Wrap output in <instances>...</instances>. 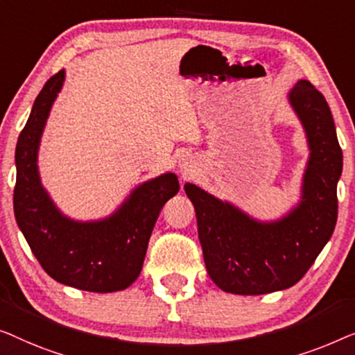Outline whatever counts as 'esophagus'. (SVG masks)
I'll use <instances>...</instances> for the list:
<instances>
[{"label": "esophagus", "mask_w": 355, "mask_h": 355, "mask_svg": "<svg viewBox=\"0 0 355 355\" xmlns=\"http://www.w3.org/2000/svg\"><path fill=\"white\" fill-rule=\"evenodd\" d=\"M182 168H183V173H184V175H188V173H189V171H188V166H187V164H182Z\"/></svg>", "instance_id": "1"}]
</instances>
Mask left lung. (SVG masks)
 I'll return each mask as SVG.
<instances>
[{"instance_id": "left-lung-1", "label": "left lung", "mask_w": 355, "mask_h": 355, "mask_svg": "<svg viewBox=\"0 0 355 355\" xmlns=\"http://www.w3.org/2000/svg\"><path fill=\"white\" fill-rule=\"evenodd\" d=\"M289 103L306 128L311 159L302 201L282 220L261 223L196 184H184L198 220L209 277L227 293L267 294L306 275L334 232L343 151L323 94L307 80L294 85Z\"/></svg>"}]
</instances>
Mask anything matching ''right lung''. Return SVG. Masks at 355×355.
<instances>
[{
  "mask_svg": "<svg viewBox=\"0 0 355 355\" xmlns=\"http://www.w3.org/2000/svg\"><path fill=\"white\" fill-rule=\"evenodd\" d=\"M64 82V71L44 83L16 146L14 216L33 256L59 283L93 293L128 288L141 272L148 241L161 209L180 189L175 173L146 182L121 209L101 222L80 223L54 207L37 168V153L49 109Z\"/></svg>",
  "mask_w": 355,
  "mask_h": 355,
  "instance_id": "1",
  "label": "right lung"
}]
</instances>
